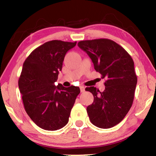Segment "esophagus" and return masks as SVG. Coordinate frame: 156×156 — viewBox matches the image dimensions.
I'll use <instances>...</instances> for the list:
<instances>
[{
	"label": "esophagus",
	"instance_id": "esophagus-1",
	"mask_svg": "<svg viewBox=\"0 0 156 156\" xmlns=\"http://www.w3.org/2000/svg\"><path fill=\"white\" fill-rule=\"evenodd\" d=\"M80 89L81 92H84V91H85V87L84 86H80Z\"/></svg>",
	"mask_w": 156,
	"mask_h": 156
}]
</instances>
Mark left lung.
I'll return each instance as SVG.
<instances>
[{
    "label": "left lung",
    "mask_w": 156,
    "mask_h": 156,
    "mask_svg": "<svg viewBox=\"0 0 156 156\" xmlns=\"http://www.w3.org/2000/svg\"><path fill=\"white\" fill-rule=\"evenodd\" d=\"M78 45L89 55L101 78H106L104 91L94 87L85 89L94 96V102L87 107L89 119L99 128L113 127L124 119L133 104L137 84L133 60L110 39L82 41Z\"/></svg>",
    "instance_id": "left-lung-1"
}]
</instances>
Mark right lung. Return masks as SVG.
<instances>
[{
  "mask_svg": "<svg viewBox=\"0 0 156 156\" xmlns=\"http://www.w3.org/2000/svg\"><path fill=\"white\" fill-rule=\"evenodd\" d=\"M76 42L48 41L37 47L23 63L18 87L26 112L39 127L56 131L67 125L78 87L56 86L66 53Z\"/></svg>",
  "mask_w": 156,
  "mask_h": 156,
  "instance_id": "right-lung-1",
  "label": "right lung"
}]
</instances>
